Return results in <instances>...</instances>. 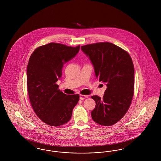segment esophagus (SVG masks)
<instances>
[{
    "label": "esophagus",
    "instance_id": "esophagus-1",
    "mask_svg": "<svg viewBox=\"0 0 161 161\" xmlns=\"http://www.w3.org/2000/svg\"><path fill=\"white\" fill-rule=\"evenodd\" d=\"M87 95H81H81H80V100H84V99H85L86 98H87Z\"/></svg>",
    "mask_w": 161,
    "mask_h": 161
}]
</instances>
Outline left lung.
I'll return each mask as SVG.
<instances>
[{"label": "left lung", "instance_id": "1", "mask_svg": "<svg viewBox=\"0 0 161 161\" xmlns=\"http://www.w3.org/2000/svg\"><path fill=\"white\" fill-rule=\"evenodd\" d=\"M92 61L96 78L106 84L103 99L91 98L96 106L92 119L100 125L110 126L118 123L128 111L134 95V66L129 54L109 42L81 47Z\"/></svg>", "mask_w": 161, "mask_h": 161}]
</instances>
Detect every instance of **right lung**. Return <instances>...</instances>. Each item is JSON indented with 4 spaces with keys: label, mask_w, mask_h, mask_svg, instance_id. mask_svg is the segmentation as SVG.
Masks as SVG:
<instances>
[{
    "label": "right lung",
    "mask_w": 161,
    "mask_h": 161,
    "mask_svg": "<svg viewBox=\"0 0 161 161\" xmlns=\"http://www.w3.org/2000/svg\"><path fill=\"white\" fill-rule=\"evenodd\" d=\"M80 47L50 43L37 47L30 58L26 84L31 106L49 125L68 123L79 101L78 94L64 93L56 83L61 77L63 64L76 55Z\"/></svg>",
    "instance_id": "add662e5"
}]
</instances>
